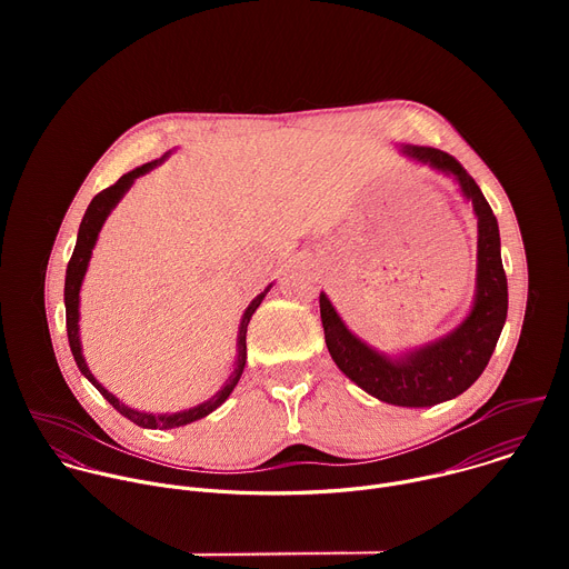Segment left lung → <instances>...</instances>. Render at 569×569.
<instances>
[{
  "label": "left lung",
  "instance_id": "left-lung-1",
  "mask_svg": "<svg viewBox=\"0 0 569 569\" xmlns=\"http://www.w3.org/2000/svg\"><path fill=\"white\" fill-rule=\"evenodd\" d=\"M402 152L452 176L461 193L472 202L477 216V286L470 315L446 338L400 358H389L356 338L323 292L319 295V312L329 353L342 373L382 402L430 408L463 393L489 365L507 321L509 290L498 218L477 182L443 150L402 146Z\"/></svg>",
  "mask_w": 569,
  "mask_h": 569
}]
</instances>
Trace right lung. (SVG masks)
Masks as SVG:
<instances>
[{
    "label": "right lung",
    "mask_w": 569,
    "mask_h": 569,
    "mask_svg": "<svg viewBox=\"0 0 569 569\" xmlns=\"http://www.w3.org/2000/svg\"><path fill=\"white\" fill-rule=\"evenodd\" d=\"M169 157V152L161 157V159H154V161H148V164L121 176L112 187L103 189L99 196H94V200L90 202L86 216H83V222H80V229H78V238H76V248H73V254L69 259V266H67V277H64V312H67V338H69V349H71V356L80 369V373H83L99 391L101 396L112 405V408L130 419L132 423L141 426V428H150V430H171V428H180V426H187V423H193L207 415H211L216 408H220V405L229 398V393L233 391V387L238 385L240 376H242V369H246V360H248V345H246V336H248V323L254 315V310L261 306L263 297L268 295V290L272 288V283L252 299V303L248 306V310L242 312V319H240V329H238V358H236V367L229 376V380L222 385V389L211 396L207 402L198 405V408H191V410H184V412H176V415H148V412H137L132 408H128V405H123L114 393H110L94 376L92 371L88 369L86 365V358H83V351H80V338H78V292H80V283H83V277L88 272V266H90V259H92V250L97 246V238H99V231L106 222V218L110 216V211L117 207V202L123 198V193L132 187V182L148 173L150 169H154L157 164H161Z\"/></svg>",
    "instance_id": "1"
}]
</instances>
